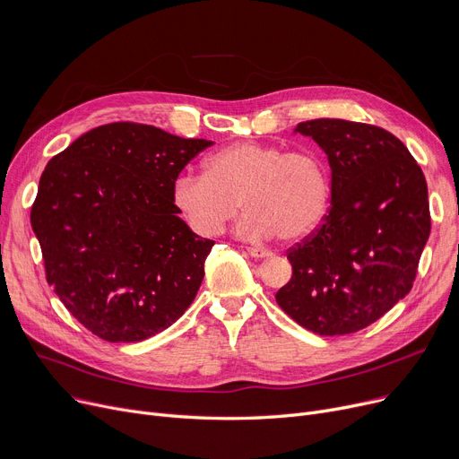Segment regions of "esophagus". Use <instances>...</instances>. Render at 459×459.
Here are the masks:
<instances>
[{
	"label": "esophagus",
	"instance_id": "esophagus-1",
	"mask_svg": "<svg viewBox=\"0 0 459 459\" xmlns=\"http://www.w3.org/2000/svg\"><path fill=\"white\" fill-rule=\"evenodd\" d=\"M247 253L255 258H270L272 253L266 251V249H260V247H247Z\"/></svg>",
	"mask_w": 459,
	"mask_h": 459
}]
</instances>
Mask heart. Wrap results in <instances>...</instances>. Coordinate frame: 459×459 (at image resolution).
<instances>
[{"instance_id": "b5f03b06", "label": "heart", "mask_w": 459, "mask_h": 459, "mask_svg": "<svg viewBox=\"0 0 459 459\" xmlns=\"http://www.w3.org/2000/svg\"><path fill=\"white\" fill-rule=\"evenodd\" d=\"M247 213L239 232L264 239L279 236L298 242L315 230L329 204L324 160L308 149L282 151L277 144L239 141L204 160V173L180 175L173 204L187 225L215 236L238 215Z\"/></svg>"}]
</instances>
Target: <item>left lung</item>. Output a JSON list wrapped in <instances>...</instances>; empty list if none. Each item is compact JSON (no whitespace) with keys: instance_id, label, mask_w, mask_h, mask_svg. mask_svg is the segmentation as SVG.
Returning <instances> with one entry per match:
<instances>
[{"instance_id":"8db88e82","label":"left lung","mask_w":459,"mask_h":459,"mask_svg":"<svg viewBox=\"0 0 459 459\" xmlns=\"http://www.w3.org/2000/svg\"><path fill=\"white\" fill-rule=\"evenodd\" d=\"M331 167L324 223L288 251L275 294L305 329L336 336L379 320L411 290L431 221L422 169L391 132L342 118L305 120Z\"/></svg>"}]
</instances>
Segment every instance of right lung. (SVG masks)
<instances>
[{
  "label": "right lung",
  "mask_w": 459,
  "mask_h": 459,
  "mask_svg": "<svg viewBox=\"0 0 459 459\" xmlns=\"http://www.w3.org/2000/svg\"><path fill=\"white\" fill-rule=\"evenodd\" d=\"M206 139L111 123L48 161L31 208L46 281L83 327L139 342L195 299L212 239L173 204V184Z\"/></svg>",
  "instance_id": "1"
}]
</instances>
